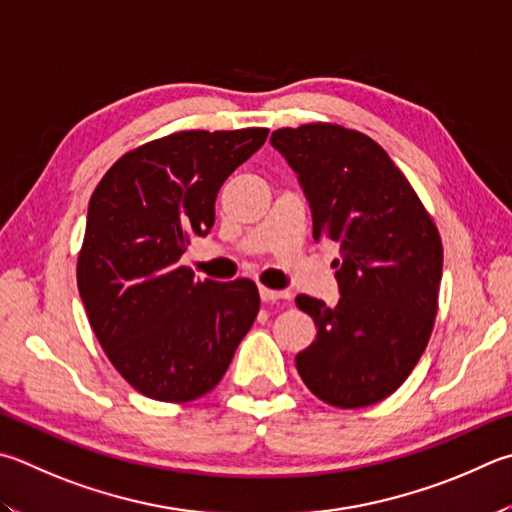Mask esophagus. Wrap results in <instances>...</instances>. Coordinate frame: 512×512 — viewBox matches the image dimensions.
I'll return each instance as SVG.
<instances>
[{
	"label": "esophagus",
	"instance_id": "1",
	"mask_svg": "<svg viewBox=\"0 0 512 512\" xmlns=\"http://www.w3.org/2000/svg\"><path fill=\"white\" fill-rule=\"evenodd\" d=\"M259 297H262V302H275V300H284V297H288V293L286 291H275V288L259 286Z\"/></svg>",
	"mask_w": 512,
	"mask_h": 512
}]
</instances>
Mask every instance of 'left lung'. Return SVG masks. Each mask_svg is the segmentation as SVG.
<instances>
[{"mask_svg":"<svg viewBox=\"0 0 512 512\" xmlns=\"http://www.w3.org/2000/svg\"><path fill=\"white\" fill-rule=\"evenodd\" d=\"M271 145L300 179L313 239L340 244L338 304L295 297L318 327L295 367L324 403L374 405L405 383L430 340L441 235L405 174L367 134L311 123L277 129Z\"/></svg>","mask_w":512,"mask_h":512,"instance_id":"8db88e82","label":"left lung"}]
</instances>
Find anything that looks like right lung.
<instances>
[{"label": "right lung", "instance_id": "add662e5", "mask_svg": "<svg viewBox=\"0 0 512 512\" xmlns=\"http://www.w3.org/2000/svg\"><path fill=\"white\" fill-rule=\"evenodd\" d=\"M266 136L248 127L156 138L120 156L91 194L78 291L111 365L147 398L208 394L253 327L255 282H201L179 259L208 235L219 188Z\"/></svg>", "mask_w": 512, "mask_h": 512}]
</instances>
